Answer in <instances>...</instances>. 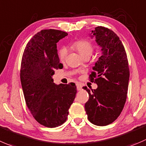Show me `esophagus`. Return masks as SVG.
<instances>
[{"mask_svg": "<svg viewBox=\"0 0 146 146\" xmlns=\"http://www.w3.org/2000/svg\"><path fill=\"white\" fill-rule=\"evenodd\" d=\"M77 90H82V85L80 83H77Z\"/></svg>", "mask_w": 146, "mask_h": 146, "instance_id": "1", "label": "esophagus"}]
</instances>
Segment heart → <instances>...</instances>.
<instances>
[{
  "mask_svg": "<svg viewBox=\"0 0 146 146\" xmlns=\"http://www.w3.org/2000/svg\"><path fill=\"white\" fill-rule=\"evenodd\" d=\"M72 47L81 55L84 56L85 55H91L94 47L91 41L87 39H80L74 41L72 44ZM67 55V50L64 47H62L59 51V57L61 61H64Z\"/></svg>",
  "mask_w": 146,
  "mask_h": 146,
  "instance_id": "obj_1",
  "label": "heart"
}]
</instances>
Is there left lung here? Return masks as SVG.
I'll use <instances>...</instances> for the list:
<instances>
[{"mask_svg":"<svg viewBox=\"0 0 146 146\" xmlns=\"http://www.w3.org/2000/svg\"><path fill=\"white\" fill-rule=\"evenodd\" d=\"M92 32L102 48V55L89 77L98 88L90 92L83 87L90 96L84 108L92 123L105 126L113 123L124 108L130 69L124 46L115 33L104 26H98Z\"/></svg>","mask_w":146,"mask_h":146,"instance_id":"1","label":"left lung"}]
</instances>
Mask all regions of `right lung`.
Listing matches in <instances>:
<instances>
[{"label":"right lung","mask_w":146,"mask_h":146,"mask_svg":"<svg viewBox=\"0 0 146 146\" xmlns=\"http://www.w3.org/2000/svg\"><path fill=\"white\" fill-rule=\"evenodd\" d=\"M67 33L44 29L31 38L22 56L20 78L25 101L39 124L56 127L66 122L77 93L73 82L56 85L52 75L62 69L56 43Z\"/></svg>","instance_id":"obj_1"}]
</instances>
